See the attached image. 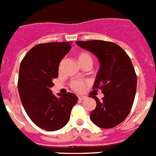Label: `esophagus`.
Masks as SVG:
<instances>
[{"instance_id": "34e87169", "label": "esophagus", "mask_w": 156, "mask_h": 156, "mask_svg": "<svg viewBox=\"0 0 156 156\" xmlns=\"http://www.w3.org/2000/svg\"><path fill=\"white\" fill-rule=\"evenodd\" d=\"M85 98H86V97L85 96H79L80 100H83V99H85Z\"/></svg>"}]
</instances>
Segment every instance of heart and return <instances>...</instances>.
<instances>
[{
	"mask_svg": "<svg viewBox=\"0 0 156 156\" xmlns=\"http://www.w3.org/2000/svg\"><path fill=\"white\" fill-rule=\"evenodd\" d=\"M77 58L80 65H85V64L92 65V57L87 52H80L77 55ZM62 62H61L60 64V67L62 65ZM71 88L76 92H82L84 89V83L80 80H73L71 83Z\"/></svg>",
	"mask_w": 156,
	"mask_h": 156,
	"instance_id": "obj_1",
	"label": "heart"
}]
</instances>
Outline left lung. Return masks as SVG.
<instances>
[{
    "label": "left lung",
    "instance_id": "left-lung-1",
    "mask_svg": "<svg viewBox=\"0 0 156 156\" xmlns=\"http://www.w3.org/2000/svg\"><path fill=\"white\" fill-rule=\"evenodd\" d=\"M76 43L91 52L99 61L100 69L93 88L104 94L96 101V107L90 114L91 122L102 129L115 127L127 118L133 104L136 91V75L126 51L112 42L102 40L77 41Z\"/></svg>",
    "mask_w": 156,
    "mask_h": 156
}]
</instances>
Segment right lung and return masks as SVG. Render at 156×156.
Returning a JSON list of instances; mask_svg holds the SVG:
<instances>
[{"label": "right lung", "mask_w": 156, "mask_h": 156, "mask_svg": "<svg viewBox=\"0 0 156 156\" xmlns=\"http://www.w3.org/2000/svg\"><path fill=\"white\" fill-rule=\"evenodd\" d=\"M70 44H38L27 52L20 67L18 91L23 106L30 120L47 131L63 128L78 101L73 93L58 94V97L51 91L53 80L58 77L60 62L71 50Z\"/></svg>", "instance_id": "obj_1"}]
</instances>
